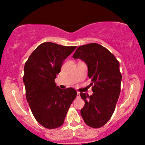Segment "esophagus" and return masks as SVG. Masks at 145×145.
Instances as JSON below:
<instances>
[{
    "label": "esophagus",
    "mask_w": 145,
    "mask_h": 145,
    "mask_svg": "<svg viewBox=\"0 0 145 145\" xmlns=\"http://www.w3.org/2000/svg\"><path fill=\"white\" fill-rule=\"evenodd\" d=\"M80 93L79 92H77L76 94V98H80Z\"/></svg>",
    "instance_id": "34e87169"
}]
</instances>
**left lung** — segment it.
<instances>
[{
	"mask_svg": "<svg viewBox=\"0 0 145 145\" xmlns=\"http://www.w3.org/2000/svg\"><path fill=\"white\" fill-rule=\"evenodd\" d=\"M72 57L84 61L91 84H94L91 96L80 93L85 102L81 116L87 125L101 127L114 114L120 96L122 79L120 63L110 51L98 43L78 47Z\"/></svg>",
	"mask_w": 145,
	"mask_h": 145,
	"instance_id": "1",
	"label": "left lung"
}]
</instances>
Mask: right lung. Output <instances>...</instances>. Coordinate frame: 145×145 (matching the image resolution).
Segmentation results:
<instances>
[{
	"label": "right lung",
	"mask_w": 145,
	"mask_h": 145,
	"mask_svg": "<svg viewBox=\"0 0 145 145\" xmlns=\"http://www.w3.org/2000/svg\"><path fill=\"white\" fill-rule=\"evenodd\" d=\"M76 48L51 42L41 43L25 64L23 80L27 101L35 120L47 129L62 125L76 96L74 88L62 90L55 82L63 61Z\"/></svg>",
	"instance_id": "right-lung-1"
}]
</instances>
